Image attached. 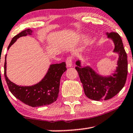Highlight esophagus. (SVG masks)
I'll list each match as a JSON object with an SVG mask.
<instances>
[{
  "instance_id": "1",
  "label": "esophagus",
  "mask_w": 133,
  "mask_h": 133,
  "mask_svg": "<svg viewBox=\"0 0 133 133\" xmlns=\"http://www.w3.org/2000/svg\"><path fill=\"white\" fill-rule=\"evenodd\" d=\"M66 67H71L72 66V60L70 58H68L66 60Z\"/></svg>"
}]
</instances>
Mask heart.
I'll use <instances>...</instances> for the list:
<instances>
[{
  "label": "heart",
  "mask_w": 133,
  "mask_h": 133,
  "mask_svg": "<svg viewBox=\"0 0 133 133\" xmlns=\"http://www.w3.org/2000/svg\"><path fill=\"white\" fill-rule=\"evenodd\" d=\"M84 38V35H82L81 36V38ZM91 42V38H88L86 41V44H90Z\"/></svg>",
  "instance_id": "obj_1"
}]
</instances>
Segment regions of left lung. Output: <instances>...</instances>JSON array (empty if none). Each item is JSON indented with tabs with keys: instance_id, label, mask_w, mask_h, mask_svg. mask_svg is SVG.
<instances>
[{
	"instance_id": "1",
	"label": "left lung",
	"mask_w": 133,
	"mask_h": 133,
	"mask_svg": "<svg viewBox=\"0 0 133 133\" xmlns=\"http://www.w3.org/2000/svg\"><path fill=\"white\" fill-rule=\"evenodd\" d=\"M106 35L114 44L113 52L118 55L116 68L110 75H99L89 65L82 66L81 60L75 62L84 93L95 101L107 100L115 96L123 88L128 75L127 54L121 36L115 32H107Z\"/></svg>"
}]
</instances>
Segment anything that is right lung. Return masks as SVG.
<instances>
[{"mask_svg":"<svg viewBox=\"0 0 133 133\" xmlns=\"http://www.w3.org/2000/svg\"><path fill=\"white\" fill-rule=\"evenodd\" d=\"M32 34L33 31L31 29L25 30L20 32L12 38L8 49L9 50L18 38ZM6 56L4 63V76L10 91L17 99L32 107L48 105L57 100L59 92L61 77L66 70L65 62L51 64L45 76L40 82L32 85L23 86L13 83L8 78L6 74Z\"/></svg>","mask_w":133,"mask_h":133,"instance_id":"obj_1","label":"right lung"}]
</instances>
